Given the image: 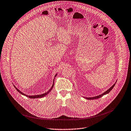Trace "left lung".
<instances>
[{"instance_id": "obj_1", "label": "left lung", "mask_w": 131, "mask_h": 131, "mask_svg": "<svg viewBox=\"0 0 131 131\" xmlns=\"http://www.w3.org/2000/svg\"><path fill=\"white\" fill-rule=\"evenodd\" d=\"M116 82H117V81L116 82ZM116 83H114V84H113V85H112L108 90H107L106 91H105V92H104V93H103V94H100V95H97V96H94V97H83L85 98V99H87V100H96V99H97L101 98V97H102L103 95H106V94H108V93H109L110 92V91L114 88V87L115 86V84H116Z\"/></svg>"}]
</instances>
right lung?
Returning <instances> with one entry per match:
<instances>
[{"label":"right lung","instance_id":"right-lung-1","mask_svg":"<svg viewBox=\"0 0 131 131\" xmlns=\"http://www.w3.org/2000/svg\"><path fill=\"white\" fill-rule=\"evenodd\" d=\"M57 74L58 73H57L55 75V77H54V78L57 76ZM54 80H53V84H52V86H51V88L49 89V91H48V92H46V93H45L44 94H40V95H26V94H24V93H23V92H22L21 91H20L19 90H18L17 88H16V87H15V86L14 85H13V86H14V88H15V89L19 92L20 93H21V94H22V95H24V96H26V97H29V98H30V99H37V98H41V97H44V96H46V95H47L49 93L51 92V91L52 90V89H53V86H54Z\"/></svg>","mask_w":131,"mask_h":131}]
</instances>
